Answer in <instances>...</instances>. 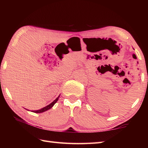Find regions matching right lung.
I'll return each mask as SVG.
<instances>
[{
  "mask_svg": "<svg viewBox=\"0 0 148 148\" xmlns=\"http://www.w3.org/2000/svg\"><path fill=\"white\" fill-rule=\"evenodd\" d=\"M60 95L54 100V101L52 102L51 103H50V104H49V105H48L47 106L45 107V108H43L40 109H39V110H36V111H31L34 112H36V113H41V112H45L46 111H48V110L51 109L52 107L55 104V103L58 101V100L59 97H60ZM27 110H28V109H27ZM28 111H29V110H28Z\"/></svg>",
  "mask_w": 148,
  "mask_h": 148,
  "instance_id": "1",
  "label": "right lung"
}]
</instances>
